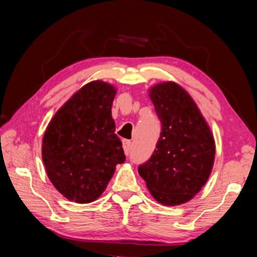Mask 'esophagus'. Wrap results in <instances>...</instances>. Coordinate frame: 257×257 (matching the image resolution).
Instances as JSON below:
<instances>
[{"label":"esophagus","instance_id":"esophagus-1","mask_svg":"<svg viewBox=\"0 0 257 257\" xmlns=\"http://www.w3.org/2000/svg\"><path fill=\"white\" fill-rule=\"evenodd\" d=\"M122 145H123V150H124V153L129 156L130 153V150H132V142L129 140H123L122 141Z\"/></svg>","mask_w":257,"mask_h":257}]
</instances>
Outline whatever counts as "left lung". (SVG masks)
<instances>
[{
    "mask_svg": "<svg viewBox=\"0 0 257 257\" xmlns=\"http://www.w3.org/2000/svg\"><path fill=\"white\" fill-rule=\"evenodd\" d=\"M150 98L161 133L156 150L138 173L157 201L181 205L208 181L215 158L213 134L193 99L177 83L154 85Z\"/></svg>",
    "mask_w": 257,
    "mask_h": 257,
    "instance_id": "1",
    "label": "left lung"
}]
</instances>
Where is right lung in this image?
Masks as SVG:
<instances>
[{
    "instance_id": "add662e5",
    "label": "right lung",
    "mask_w": 257,
    "mask_h": 257,
    "mask_svg": "<svg viewBox=\"0 0 257 257\" xmlns=\"http://www.w3.org/2000/svg\"><path fill=\"white\" fill-rule=\"evenodd\" d=\"M113 85L92 81L74 93L52 117L42 144L49 180L68 200L95 201L125 156L114 134Z\"/></svg>"
}]
</instances>
